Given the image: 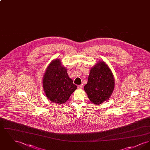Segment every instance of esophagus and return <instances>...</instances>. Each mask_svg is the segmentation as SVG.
<instances>
[{"instance_id":"obj_1","label":"esophagus","mask_w":150,"mask_h":150,"mask_svg":"<svg viewBox=\"0 0 150 150\" xmlns=\"http://www.w3.org/2000/svg\"><path fill=\"white\" fill-rule=\"evenodd\" d=\"M83 84H81V85H78V88L79 89H81V88H83Z\"/></svg>"}]
</instances>
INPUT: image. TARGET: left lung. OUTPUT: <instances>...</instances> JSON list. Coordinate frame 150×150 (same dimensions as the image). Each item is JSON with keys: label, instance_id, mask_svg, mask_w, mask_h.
<instances>
[{"label": "left lung", "instance_id": "obj_1", "mask_svg": "<svg viewBox=\"0 0 150 150\" xmlns=\"http://www.w3.org/2000/svg\"><path fill=\"white\" fill-rule=\"evenodd\" d=\"M112 74L107 64L98 62L90 71L84 90L89 100L96 105L108 100L114 89Z\"/></svg>", "mask_w": 150, "mask_h": 150}]
</instances>
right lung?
<instances>
[{
    "label": "right lung",
    "mask_w": 150,
    "mask_h": 150,
    "mask_svg": "<svg viewBox=\"0 0 150 150\" xmlns=\"http://www.w3.org/2000/svg\"><path fill=\"white\" fill-rule=\"evenodd\" d=\"M43 88L47 97L56 103L61 105L69 98L77 88L68 76L66 69L59 59H55L48 66L44 75Z\"/></svg>",
    "instance_id": "1"
}]
</instances>
